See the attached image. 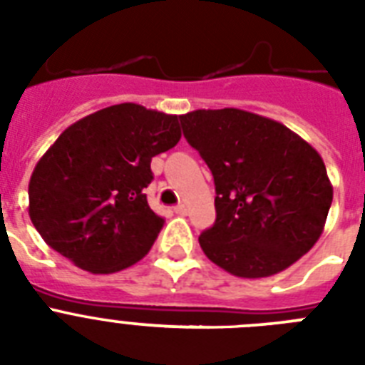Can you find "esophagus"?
Here are the masks:
<instances>
[{"label": "esophagus", "mask_w": 365, "mask_h": 365, "mask_svg": "<svg viewBox=\"0 0 365 365\" xmlns=\"http://www.w3.org/2000/svg\"><path fill=\"white\" fill-rule=\"evenodd\" d=\"M174 212H176V214H182V216H183V214H187V206L182 202V205L174 206Z\"/></svg>", "instance_id": "obj_1"}]
</instances>
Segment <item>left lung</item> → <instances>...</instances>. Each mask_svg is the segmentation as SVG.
Here are the masks:
<instances>
[{
    "instance_id": "obj_1",
    "label": "left lung",
    "mask_w": 365,
    "mask_h": 365,
    "mask_svg": "<svg viewBox=\"0 0 365 365\" xmlns=\"http://www.w3.org/2000/svg\"><path fill=\"white\" fill-rule=\"evenodd\" d=\"M180 123L216 185V223L199 237L208 259L235 277L263 278L314 246L334 199L317 149L237 108L191 111Z\"/></svg>"
}]
</instances>
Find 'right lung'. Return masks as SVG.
Listing matches in <instances>:
<instances>
[{
  "label": "right lung",
  "instance_id": "add662e5",
  "mask_svg": "<svg viewBox=\"0 0 365 365\" xmlns=\"http://www.w3.org/2000/svg\"><path fill=\"white\" fill-rule=\"evenodd\" d=\"M180 138L178 115L130 102L68 126L30 178L37 233L83 271L110 274L134 265L165 223L145 197L151 159Z\"/></svg>",
  "mask_w": 365,
  "mask_h": 365
}]
</instances>
